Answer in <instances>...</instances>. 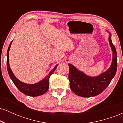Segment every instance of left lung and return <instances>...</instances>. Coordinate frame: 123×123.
<instances>
[{"label":"left lung","instance_id":"left-lung-1","mask_svg":"<svg viewBox=\"0 0 123 123\" xmlns=\"http://www.w3.org/2000/svg\"><path fill=\"white\" fill-rule=\"evenodd\" d=\"M109 42L113 52V60L108 70L97 77H90L80 71L72 64L69 67L68 78L72 91L76 95L82 97H91L98 95L102 92L115 77L117 71V53L112 43L111 35Z\"/></svg>","mask_w":123,"mask_h":123}]
</instances>
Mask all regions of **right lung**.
<instances>
[{"label":"right lung","instance_id":"obj_1","mask_svg":"<svg viewBox=\"0 0 123 123\" xmlns=\"http://www.w3.org/2000/svg\"><path fill=\"white\" fill-rule=\"evenodd\" d=\"M12 42L8 46L7 52V71L11 79L12 80V82L15 84V86L17 87L18 90L21 91V92L24 93L25 95L31 96V97H37V96L43 95V94L46 93L48 91L49 88V79L50 77L53 74L54 72L55 71L58 66V64L55 65L54 69L49 74L42 80V81H39L37 83L32 84H26V83H22V81H19V80L16 78V77L14 75L13 73L11 70L10 67L9 65V58H8V53L10 51V48L11 47Z\"/></svg>","mask_w":123,"mask_h":123}]
</instances>
